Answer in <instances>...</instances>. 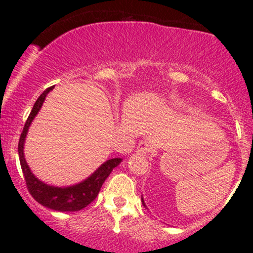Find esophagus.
I'll return each mask as SVG.
<instances>
[{"instance_id":"1","label":"esophagus","mask_w":253,"mask_h":253,"mask_svg":"<svg viewBox=\"0 0 253 253\" xmlns=\"http://www.w3.org/2000/svg\"><path fill=\"white\" fill-rule=\"evenodd\" d=\"M152 150V143L149 142H141L137 147V153L141 155H145Z\"/></svg>"}]
</instances>
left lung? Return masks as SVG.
Instances as JSON below:
<instances>
[{"instance_id":"obj_1","label":"left lung","mask_w":253,"mask_h":253,"mask_svg":"<svg viewBox=\"0 0 253 253\" xmlns=\"http://www.w3.org/2000/svg\"><path fill=\"white\" fill-rule=\"evenodd\" d=\"M142 203H143V206H144V207H147V206H145V203H144V201H143V197H142Z\"/></svg>"}]
</instances>
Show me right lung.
Instances as JSON below:
<instances>
[{
  "label": "right lung",
  "instance_id": "obj_1",
  "mask_svg": "<svg viewBox=\"0 0 253 253\" xmlns=\"http://www.w3.org/2000/svg\"><path fill=\"white\" fill-rule=\"evenodd\" d=\"M52 89L53 86H50L38 98L32 111H30L27 122H25L24 128H23L22 134H20L19 143H18V154H19L20 167H22V171L23 175H24L28 191L37 202H39L40 205L46 207V208L53 209V211H77L85 208L86 206L90 205L95 200L103 183L105 182L108 176L111 174L112 169H115L122 162V159L121 158H114V159L106 160L85 180L81 181L76 185L67 186V187L47 185V183L40 181L37 176L33 174L24 157V142L33 120L35 119L38 112L40 111L45 101V98Z\"/></svg>",
  "mask_w": 253,
  "mask_h": 253
}]
</instances>
